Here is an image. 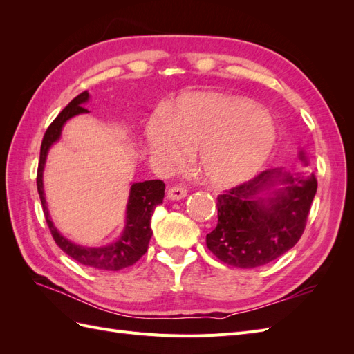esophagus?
I'll return each instance as SVG.
<instances>
[{
    "mask_svg": "<svg viewBox=\"0 0 354 354\" xmlns=\"http://www.w3.org/2000/svg\"><path fill=\"white\" fill-rule=\"evenodd\" d=\"M168 199L171 201H180L187 196V190L183 186H173L168 189Z\"/></svg>",
    "mask_w": 354,
    "mask_h": 354,
    "instance_id": "1",
    "label": "esophagus"
}]
</instances>
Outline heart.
Listing matches in <instances>:
<instances>
[{"label": "heart", "instance_id": "1", "mask_svg": "<svg viewBox=\"0 0 354 354\" xmlns=\"http://www.w3.org/2000/svg\"><path fill=\"white\" fill-rule=\"evenodd\" d=\"M146 147L167 169L183 165L196 151V167L207 183L226 189L252 178L270 158L276 127L269 112L251 100L217 93H187L168 116L146 124Z\"/></svg>", "mask_w": 354, "mask_h": 354}]
</instances>
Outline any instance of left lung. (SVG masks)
<instances>
[{
  "mask_svg": "<svg viewBox=\"0 0 354 354\" xmlns=\"http://www.w3.org/2000/svg\"><path fill=\"white\" fill-rule=\"evenodd\" d=\"M307 167V158L299 151ZM317 190L315 173L270 168L217 198L218 223L207 234L220 261L254 269L276 260L299 241Z\"/></svg>",
  "mask_w": 354,
  "mask_h": 354,
  "instance_id": "1",
  "label": "left lung"
}]
</instances>
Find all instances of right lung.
<instances>
[{
    "label": "right lung",
    "instance_id": "add662e5",
    "mask_svg": "<svg viewBox=\"0 0 354 354\" xmlns=\"http://www.w3.org/2000/svg\"><path fill=\"white\" fill-rule=\"evenodd\" d=\"M88 100V91L78 94L47 128L41 143L37 187L42 203V209H44L46 221L48 224L53 238H55L56 243L60 246V250L63 252H66L69 257H72L73 260H77L78 263L87 267H91V269H97L103 272H116L125 269L128 266H133L136 261L140 260V257L147 251L149 241L152 238V214L155 208L160 205L164 201L165 185L164 181L160 180H146L131 185L130 196H128L125 209V226L122 233L120 234V238L115 239L113 242L103 246H84L63 236L50 217L42 176H44L46 160L50 147L56 142H59L63 125L73 116L88 113V109L84 108V104Z\"/></svg>",
    "mask_w": 354,
    "mask_h": 354
}]
</instances>
